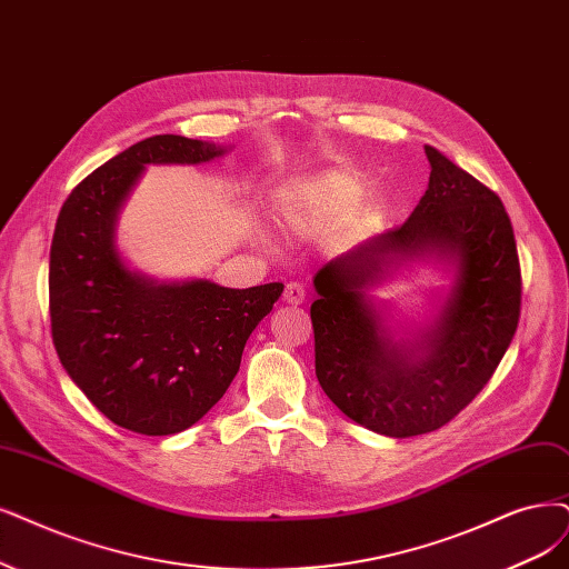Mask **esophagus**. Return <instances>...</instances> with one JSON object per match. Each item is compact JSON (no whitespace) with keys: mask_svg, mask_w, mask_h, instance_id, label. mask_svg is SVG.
Returning <instances> with one entry per match:
<instances>
[{"mask_svg":"<svg viewBox=\"0 0 569 569\" xmlns=\"http://www.w3.org/2000/svg\"><path fill=\"white\" fill-rule=\"evenodd\" d=\"M305 286L302 283H298V281H290L288 286H286V290H283V302L286 305H302L305 302Z\"/></svg>","mask_w":569,"mask_h":569,"instance_id":"34e87169","label":"esophagus"}]
</instances>
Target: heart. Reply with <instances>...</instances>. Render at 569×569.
<instances>
[{"label": "heart", "instance_id": "b5f03b06", "mask_svg": "<svg viewBox=\"0 0 569 569\" xmlns=\"http://www.w3.org/2000/svg\"><path fill=\"white\" fill-rule=\"evenodd\" d=\"M363 199V184L347 171H321L286 182L277 197V216L288 231L311 234L342 222Z\"/></svg>", "mask_w": 569, "mask_h": 569}]
</instances>
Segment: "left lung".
I'll list each match as a JSON object with an SVG mask.
<instances>
[{
  "instance_id": "8db88e82",
  "label": "left lung",
  "mask_w": 569,
  "mask_h": 569,
  "mask_svg": "<svg viewBox=\"0 0 569 569\" xmlns=\"http://www.w3.org/2000/svg\"><path fill=\"white\" fill-rule=\"evenodd\" d=\"M429 187L412 216L313 277L317 377L356 425L389 438L436 431L465 410L507 353L520 267L499 197L427 144ZM427 263L441 286L419 322H396L375 287Z\"/></svg>"
}]
</instances>
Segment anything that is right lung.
Listing matches in <instances>:
<instances>
[{
	"instance_id": "obj_1",
	"label": "right lung",
	"mask_w": 569,
	"mask_h": 569,
	"mask_svg": "<svg viewBox=\"0 0 569 569\" xmlns=\"http://www.w3.org/2000/svg\"><path fill=\"white\" fill-rule=\"evenodd\" d=\"M229 144L144 138L104 161L62 203L51 241L49 300L58 359L114 425L171 436L197 425L234 380L246 340L283 283L224 288L157 279L119 246V216L150 166L216 161Z\"/></svg>"
}]
</instances>
